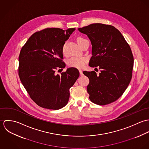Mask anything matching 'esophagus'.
Segmentation results:
<instances>
[{
  "mask_svg": "<svg viewBox=\"0 0 149 149\" xmlns=\"http://www.w3.org/2000/svg\"><path fill=\"white\" fill-rule=\"evenodd\" d=\"M79 72H80V76H83V71H82V70L79 69Z\"/></svg>",
  "mask_w": 149,
  "mask_h": 149,
  "instance_id": "obj_1",
  "label": "esophagus"
}]
</instances>
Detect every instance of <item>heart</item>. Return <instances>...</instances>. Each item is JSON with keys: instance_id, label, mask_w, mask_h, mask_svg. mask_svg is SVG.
I'll return each mask as SVG.
<instances>
[{"instance_id": "b5f03b06", "label": "heart", "mask_w": 149, "mask_h": 149, "mask_svg": "<svg viewBox=\"0 0 149 149\" xmlns=\"http://www.w3.org/2000/svg\"><path fill=\"white\" fill-rule=\"evenodd\" d=\"M85 39L83 38H78L77 40V42H80V41L84 40ZM65 43L62 47V52L63 54L65 53ZM87 58L85 57H72L67 61V64L70 67L76 68H83L86 62Z\"/></svg>"}]
</instances>
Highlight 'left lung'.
Here are the masks:
<instances>
[{
	"mask_svg": "<svg viewBox=\"0 0 149 149\" xmlns=\"http://www.w3.org/2000/svg\"><path fill=\"white\" fill-rule=\"evenodd\" d=\"M78 30L87 35L92 43V56L89 65L100 69L99 74L95 71L83 72L89 79L87 92L90 100L100 106L115 102L132 78L134 57L129 45L111 25L93 23Z\"/></svg>",
	"mask_w": 149,
	"mask_h": 149,
	"instance_id": "1",
	"label": "left lung"
}]
</instances>
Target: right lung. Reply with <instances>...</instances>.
Instances as JSON below:
<instances>
[{
	"label": "right lung",
	"mask_w": 149,
	"mask_h": 149,
	"mask_svg": "<svg viewBox=\"0 0 149 149\" xmlns=\"http://www.w3.org/2000/svg\"><path fill=\"white\" fill-rule=\"evenodd\" d=\"M74 30L45 29L34 33L22 47L19 76L30 98L41 107L57 110L69 101V89L79 72L75 68L67 69L61 75L55 72L65 66L62 47Z\"/></svg>",
	"instance_id": "1"
}]
</instances>
